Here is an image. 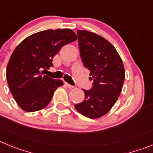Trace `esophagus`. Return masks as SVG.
Instances as JSON below:
<instances>
[{
  "label": "esophagus",
  "mask_w": 153,
  "mask_h": 153,
  "mask_svg": "<svg viewBox=\"0 0 153 153\" xmlns=\"http://www.w3.org/2000/svg\"><path fill=\"white\" fill-rule=\"evenodd\" d=\"M65 85H66V86L69 88V89H73V88L74 87V86H71V85H70V84L67 83V82H65Z\"/></svg>",
  "instance_id": "34e87169"
}]
</instances>
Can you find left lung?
Wrapping results in <instances>:
<instances>
[{
  "label": "left lung",
  "instance_id": "left-lung-1",
  "mask_svg": "<svg viewBox=\"0 0 153 153\" xmlns=\"http://www.w3.org/2000/svg\"><path fill=\"white\" fill-rule=\"evenodd\" d=\"M77 35L82 63L94 82L91 89H83L85 100L74 107L89 118H99L111 109L120 96L125 79L124 64L105 38L86 30H78Z\"/></svg>",
  "mask_w": 153,
  "mask_h": 153
}]
</instances>
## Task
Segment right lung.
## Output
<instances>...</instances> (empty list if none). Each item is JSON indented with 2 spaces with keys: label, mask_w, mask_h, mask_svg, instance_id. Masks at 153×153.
Returning a JSON list of instances; mask_svg holds the SVG:
<instances>
[{
  "label": "right lung",
  "mask_w": 153,
  "mask_h": 153,
  "mask_svg": "<svg viewBox=\"0 0 153 153\" xmlns=\"http://www.w3.org/2000/svg\"><path fill=\"white\" fill-rule=\"evenodd\" d=\"M76 39L70 29H48L28 36L16 46L7 67V80L22 110L37 111L50 103L56 89L64 83L43 76L41 71L49 69L61 48Z\"/></svg>",
  "instance_id": "1"
}]
</instances>
